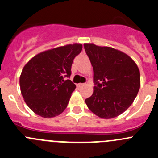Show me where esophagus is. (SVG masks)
<instances>
[{
    "label": "esophagus",
    "mask_w": 158,
    "mask_h": 158,
    "mask_svg": "<svg viewBox=\"0 0 158 158\" xmlns=\"http://www.w3.org/2000/svg\"><path fill=\"white\" fill-rule=\"evenodd\" d=\"M84 85H85V84H83V83L77 84V87H78V88H82V87H83Z\"/></svg>",
    "instance_id": "obj_1"
}]
</instances>
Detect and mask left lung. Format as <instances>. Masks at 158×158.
Instances as JSON below:
<instances>
[{"label": "left lung", "instance_id": "1", "mask_svg": "<svg viewBox=\"0 0 158 158\" xmlns=\"http://www.w3.org/2000/svg\"><path fill=\"white\" fill-rule=\"evenodd\" d=\"M93 67L94 89L85 100L91 111L112 118L130 107L140 89V72L130 56L111 47L84 44Z\"/></svg>", "mask_w": 158, "mask_h": 158}]
</instances>
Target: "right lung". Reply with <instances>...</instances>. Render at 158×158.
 <instances>
[{"instance_id":"add662e5","label":"right lung","mask_w":158,"mask_h":158,"mask_svg":"<svg viewBox=\"0 0 158 158\" xmlns=\"http://www.w3.org/2000/svg\"><path fill=\"white\" fill-rule=\"evenodd\" d=\"M80 44L44 51L27 63L20 76L21 94L28 107L43 118L61 114L76 89L69 79L73 60L81 52Z\"/></svg>"}]
</instances>
